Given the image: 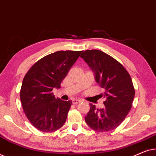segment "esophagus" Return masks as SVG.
I'll return each mask as SVG.
<instances>
[{"instance_id": "obj_1", "label": "esophagus", "mask_w": 156, "mask_h": 156, "mask_svg": "<svg viewBox=\"0 0 156 156\" xmlns=\"http://www.w3.org/2000/svg\"><path fill=\"white\" fill-rule=\"evenodd\" d=\"M81 102L80 100H78V99H74L72 100V102H73V105H77L78 103H80Z\"/></svg>"}]
</instances>
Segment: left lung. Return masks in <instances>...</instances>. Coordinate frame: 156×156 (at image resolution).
Wrapping results in <instances>:
<instances>
[{"label":"left lung","instance_id":"1","mask_svg":"<svg viewBox=\"0 0 156 156\" xmlns=\"http://www.w3.org/2000/svg\"><path fill=\"white\" fill-rule=\"evenodd\" d=\"M80 57L94 71L106 98L103 109L90 104L85 121L96 131L113 130L122 124L132 107L135 90L131 76L119 61L100 50H86Z\"/></svg>","mask_w":156,"mask_h":156}]
</instances>
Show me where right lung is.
I'll use <instances>...</instances> for the list:
<instances>
[{
	"instance_id": "add662e5",
	"label": "right lung",
	"mask_w": 156,
	"mask_h": 156,
	"mask_svg": "<svg viewBox=\"0 0 156 156\" xmlns=\"http://www.w3.org/2000/svg\"><path fill=\"white\" fill-rule=\"evenodd\" d=\"M83 51H58L46 56L30 68L23 78L20 100L24 112L35 128L54 132L66 120L71 100L56 98L52 93L61 83Z\"/></svg>"
}]
</instances>
